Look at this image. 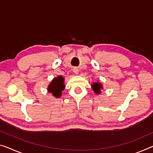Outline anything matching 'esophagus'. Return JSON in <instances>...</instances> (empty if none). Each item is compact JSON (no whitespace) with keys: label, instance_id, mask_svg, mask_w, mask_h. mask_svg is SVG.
Returning <instances> with one entry per match:
<instances>
[{"label":"esophagus","instance_id":"esophagus-1","mask_svg":"<svg viewBox=\"0 0 153 153\" xmlns=\"http://www.w3.org/2000/svg\"><path fill=\"white\" fill-rule=\"evenodd\" d=\"M73 71H74V72L76 74H79V70H78V68H74Z\"/></svg>","mask_w":153,"mask_h":153}]
</instances>
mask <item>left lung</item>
<instances>
[{
	"label": "left lung",
	"instance_id": "obj_1",
	"mask_svg": "<svg viewBox=\"0 0 153 153\" xmlns=\"http://www.w3.org/2000/svg\"><path fill=\"white\" fill-rule=\"evenodd\" d=\"M91 88H92V90L94 91V92L96 94H100L101 93V90L102 89V85L100 83H93L91 85Z\"/></svg>",
	"mask_w": 153,
	"mask_h": 153
}]
</instances>
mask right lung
I'll return each mask as SVG.
<instances>
[{
	"label": "right lung",
	"instance_id": "add662e5",
	"mask_svg": "<svg viewBox=\"0 0 153 153\" xmlns=\"http://www.w3.org/2000/svg\"><path fill=\"white\" fill-rule=\"evenodd\" d=\"M64 79L62 76H58L53 79L48 87V91L51 93L53 96L56 98H59L62 96V91L64 90L65 85L64 83Z\"/></svg>",
	"mask_w": 153,
	"mask_h": 153
}]
</instances>
